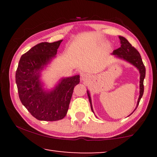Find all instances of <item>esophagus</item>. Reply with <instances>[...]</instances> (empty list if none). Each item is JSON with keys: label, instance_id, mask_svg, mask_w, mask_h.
Masks as SVG:
<instances>
[{"label": "esophagus", "instance_id": "obj_1", "mask_svg": "<svg viewBox=\"0 0 157 157\" xmlns=\"http://www.w3.org/2000/svg\"><path fill=\"white\" fill-rule=\"evenodd\" d=\"M81 79L83 81H86L89 79V76L86 74H82L81 75Z\"/></svg>", "mask_w": 157, "mask_h": 157}]
</instances>
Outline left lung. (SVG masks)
Segmentation results:
<instances>
[{
    "label": "left lung",
    "instance_id": "obj_1",
    "mask_svg": "<svg viewBox=\"0 0 157 157\" xmlns=\"http://www.w3.org/2000/svg\"><path fill=\"white\" fill-rule=\"evenodd\" d=\"M119 38L120 39V42H121V47L113 51L112 54L116 55L117 57L119 58V59L125 60V61L128 62V63H132V65H134L135 67L137 68V69L139 70V73H140V82H139L140 83V84H139L140 91H139V97L138 98V101H137V107L144 94V79L145 78L146 68L144 65L142 59H141V55L139 54V51L134 46H132V44L125 38L123 37V36H119ZM87 94L88 96H89L90 104H91V111L94 112L93 107H92L91 104V96H90L89 91H87Z\"/></svg>",
    "mask_w": 157,
    "mask_h": 157
}]
</instances>
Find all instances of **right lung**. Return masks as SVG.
Here are the masks:
<instances>
[{"mask_svg":"<svg viewBox=\"0 0 157 157\" xmlns=\"http://www.w3.org/2000/svg\"><path fill=\"white\" fill-rule=\"evenodd\" d=\"M62 40L53 43L43 42L22 55L16 73L19 98L31 114L40 121H58L67 113L75 86L80 76L63 78L54 89L44 91L40 81V71L53 58Z\"/></svg>","mask_w":157,"mask_h":157,"instance_id":"obj_1","label":"right lung"}]
</instances>
